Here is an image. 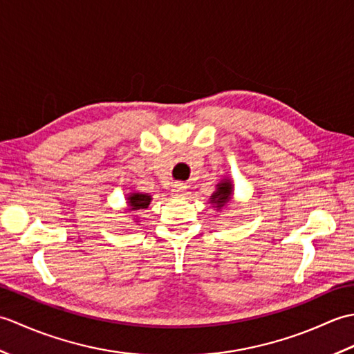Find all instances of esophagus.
Instances as JSON below:
<instances>
[{"mask_svg": "<svg viewBox=\"0 0 354 354\" xmlns=\"http://www.w3.org/2000/svg\"><path fill=\"white\" fill-rule=\"evenodd\" d=\"M171 194L175 198H184L187 194V185L183 183H175L171 185Z\"/></svg>", "mask_w": 354, "mask_h": 354, "instance_id": "obj_1", "label": "esophagus"}]
</instances>
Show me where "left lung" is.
Listing matches in <instances>:
<instances>
[{"label":"left lung","instance_id":"left-lung-1","mask_svg":"<svg viewBox=\"0 0 354 354\" xmlns=\"http://www.w3.org/2000/svg\"><path fill=\"white\" fill-rule=\"evenodd\" d=\"M232 181L230 178H222L219 183L216 184V192L209 196V204L216 209V212H222V208L227 207L232 201Z\"/></svg>","mask_w":354,"mask_h":354}]
</instances>
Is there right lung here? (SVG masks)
<instances>
[{"label":"right lung","instance_id":"right-lung-1","mask_svg":"<svg viewBox=\"0 0 354 354\" xmlns=\"http://www.w3.org/2000/svg\"><path fill=\"white\" fill-rule=\"evenodd\" d=\"M152 202V194L141 193V192H129L126 194V212H137V209H145ZM135 222H140L138 216L133 217Z\"/></svg>","mask_w":354,"mask_h":354}]
</instances>
